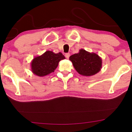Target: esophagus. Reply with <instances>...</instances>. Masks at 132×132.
Returning <instances> with one entry per match:
<instances>
[{
	"label": "esophagus",
	"instance_id": "esophagus-1",
	"mask_svg": "<svg viewBox=\"0 0 132 132\" xmlns=\"http://www.w3.org/2000/svg\"><path fill=\"white\" fill-rule=\"evenodd\" d=\"M70 56V53H66V54H65V57H66V58H67V59L69 58Z\"/></svg>",
	"mask_w": 132,
	"mask_h": 132
}]
</instances>
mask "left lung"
Here are the masks:
<instances>
[{"label": "left lung", "mask_w": 132, "mask_h": 132, "mask_svg": "<svg viewBox=\"0 0 132 132\" xmlns=\"http://www.w3.org/2000/svg\"><path fill=\"white\" fill-rule=\"evenodd\" d=\"M74 68L84 76H91L98 73L102 67V59L95 53H90L84 49L70 56Z\"/></svg>", "instance_id": "left-lung-1"}]
</instances>
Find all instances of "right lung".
I'll list each match as a JSON object with an SVG mask.
<instances>
[{
    "label": "right lung",
    "instance_id": "right-lung-1",
    "mask_svg": "<svg viewBox=\"0 0 132 132\" xmlns=\"http://www.w3.org/2000/svg\"><path fill=\"white\" fill-rule=\"evenodd\" d=\"M64 59L65 57L61 52L55 53L47 50L43 55L37 56L32 59L30 63L31 71L39 77L46 76L55 71L59 61Z\"/></svg>",
    "mask_w": 132,
    "mask_h": 132
}]
</instances>
